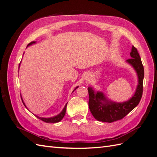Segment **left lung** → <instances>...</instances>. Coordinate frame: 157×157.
Returning a JSON list of instances; mask_svg holds the SVG:
<instances>
[{"mask_svg":"<svg viewBox=\"0 0 157 157\" xmlns=\"http://www.w3.org/2000/svg\"><path fill=\"white\" fill-rule=\"evenodd\" d=\"M131 58L126 62L131 65L136 71L138 84L136 92L129 100L122 103L108 100L103 92H95L92 87L88 88L89 94L88 105L94 117L98 121L113 122L121 120L138 105L143 94L144 68L137 50L132 46Z\"/></svg>","mask_w":157,"mask_h":157,"instance_id":"left-lung-1","label":"left lung"}]
</instances>
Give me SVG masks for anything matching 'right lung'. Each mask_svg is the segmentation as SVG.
I'll return each instance as SVG.
<instances>
[{"instance_id":"1","label":"right lung","mask_w":157,"mask_h":157,"mask_svg":"<svg viewBox=\"0 0 157 157\" xmlns=\"http://www.w3.org/2000/svg\"><path fill=\"white\" fill-rule=\"evenodd\" d=\"M35 43H36V42H35V41H33V42H30V43L27 45V46H30V45H31V44H35ZM20 65H19V68H20ZM78 87V86L76 87V88H75V90H73V92H74L75 90L76 89H77ZM22 101H23V100H22ZM23 105H25V107L27 108V107H26L25 105L24 102L23 101ZM67 103H66V105H65V107H64L63 109L62 110V111H61L59 114H58V115H56V116H55V117H50V118H42V117H38V116H36V115H35V116H36L38 118H39L40 120H41V121H44V122H52V123L59 122V121H61V120H62V118L64 117V116H65V115L66 108H67Z\"/></svg>"}]
</instances>
